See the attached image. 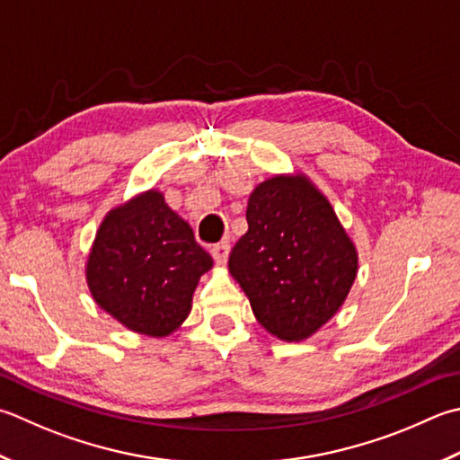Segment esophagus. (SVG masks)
Instances as JSON below:
<instances>
[{
    "mask_svg": "<svg viewBox=\"0 0 460 460\" xmlns=\"http://www.w3.org/2000/svg\"><path fill=\"white\" fill-rule=\"evenodd\" d=\"M229 251H231L229 241H221V243H217V245H213V247H211V255H213V259H215V263H217V265H225V263H227Z\"/></svg>",
    "mask_w": 460,
    "mask_h": 460,
    "instance_id": "1",
    "label": "esophagus"
}]
</instances>
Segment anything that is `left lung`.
<instances>
[{
    "label": "left lung",
    "mask_w": 460,
    "mask_h": 460,
    "mask_svg": "<svg viewBox=\"0 0 460 460\" xmlns=\"http://www.w3.org/2000/svg\"><path fill=\"white\" fill-rule=\"evenodd\" d=\"M247 223L229 255V273L271 335L287 343L311 337L355 283V243L305 175L259 183L249 197Z\"/></svg>",
    "instance_id": "1"
}]
</instances>
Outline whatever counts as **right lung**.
Returning a JSON list of instances; mask_svg holds the SVG:
<instances>
[{
    "label": "right lung",
    "mask_w": 460,
    "mask_h": 460,
    "mask_svg": "<svg viewBox=\"0 0 460 460\" xmlns=\"http://www.w3.org/2000/svg\"><path fill=\"white\" fill-rule=\"evenodd\" d=\"M213 259L193 229L149 191L105 215L85 265L95 303L129 331L167 337L187 319Z\"/></svg>",
    "instance_id": "right-lung-1"
}]
</instances>
